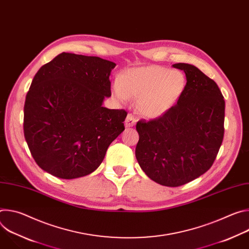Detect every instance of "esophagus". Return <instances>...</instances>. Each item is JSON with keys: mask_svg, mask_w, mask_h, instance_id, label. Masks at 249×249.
Returning a JSON list of instances; mask_svg holds the SVG:
<instances>
[{"mask_svg": "<svg viewBox=\"0 0 249 249\" xmlns=\"http://www.w3.org/2000/svg\"><path fill=\"white\" fill-rule=\"evenodd\" d=\"M136 121H137V120H136V118L134 117V115L128 114L127 117H126V120H125V126H126L127 128L133 127V126H135Z\"/></svg>", "mask_w": 249, "mask_h": 249, "instance_id": "1", "label": "esophagus"}]
</instances>
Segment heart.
Segmentation results:
<instances>
[{"mask_svg":"<svg viewBox=\"0 0 249 249\" xmlns=\"http://www.w3.org/2000/svg\"><path fill=\"white\" fill-rule=\"evenodd\" d=\"M186 87L185 76L179 71L160 66L130 69L113 86L115 96L126 101L137 98V109L145 117L158 118L167 112L181 97Z\"/></svg>","mask_w":249,"mask_h":249,"instance_id":"b5f03b06","label":"heart"}]
</instances>
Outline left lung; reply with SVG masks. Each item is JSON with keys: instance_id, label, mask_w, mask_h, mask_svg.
<instances>
[{"instance_id": "left-lung-1", "label": "left lung", "mask_w": 249, "mask_h": 249, "mask_svg": "<svg viewBox=\"0 0 249 249\" xmlns=\"http://www.w3.org/2000/svg\"><path fill=\"white\" fill-rule=\"evenodd\" d=\"M172 66L184 71V92L160 117L137 123L136 159L152 180L177 187L214 163L225 133V99L218 85L197 67Z\"/></svg>"}]
</instances>
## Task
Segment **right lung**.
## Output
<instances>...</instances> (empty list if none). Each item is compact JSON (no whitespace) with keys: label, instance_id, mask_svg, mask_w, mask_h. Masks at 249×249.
<instances>
[{"label":"right lung","instance_id":"1","mask_svg":"<svg viewBox=\"0 0 249 249\" xmlns=\"http://www.w3.org/2000/svg\"><path fill=\"white\" fill-rule=\"evenodd\" d=\"M115 63L61 53L34 76L24 103L23 132L40 168L63 179L93 172L124 131L127 112L103 107Z\"/></svg>","mask_w":249,"mask_h":249}]
</instances>
